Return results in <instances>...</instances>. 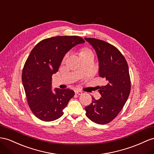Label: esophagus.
<instances>
[{
    "mask_svg": "<svg viewBox=\"0 0 154 154\" xmlns=\"http://www.w3.org/2000/svg\"><path fill=\"white\" fill-rule=\"evenodd\" d=\"M75 92L76 94H78V95H82V92L79 90H76L75 91Z\"/></svg>",
    "mask_w": 154,
    "mask_h": 154,
    "instance_id": "34e87169",
    "label": "esophagus"
}]
</instances>
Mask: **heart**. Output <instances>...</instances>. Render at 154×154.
Instances as JSON below:
<instances>
[{
	"label": "heart",
	"mask_w": 154,
	"mask_h": 154,
	"mask_svg": "<svg viewBox=\"0 0 154 154\" xmlns=\"http://www.w3.org/2000/svg\"><path fill=\"white\" fill-rule=\"evenodd\" d=\"M92 53L91 51H90V49H83L81 51V52L80 53V55L87 54V53Z\"/></svg>",
	"instance_id": "b5f03b06"
}]
</instances>
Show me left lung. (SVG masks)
<instances>
[{
    "label": "left lung",
    "instance_id": "1",
    "mask_svg": "<svg viewBox=\"0 0 154 154\" xmlns=\"http://www.w3.org/2000/svg\"><path fill=\"white\" fill-rule=\"evenodd\" d=\"M95 50L99 61V75L106 85L99 88L101 97H92L91 104L86 107V115L98 124L111 122L127 101L131 90L128 63L115 46L96 38H85Z\"/></svg>",
    "mask_w": 154,
    "mask_h": 154
}]
</instances>
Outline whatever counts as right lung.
Here are the masks:
<instances>
[{"mask_svg":"<svg viewBox=\"0 0 154 154\" xmlns=\"http://www.w3.org/2000/svg\"><path fill=\"white\" fill-rule=\"evenodd\" d=\"M76 36H56L43 39L31 51L22 72V82L31 111L39 120L51 122L63 115L75 92L68 88L52 91V75L56 73L65 54L84 43Z\"/></svg>","mask_w":154,"mask_h":154,"instance_id":"obj_1","label":"right lung"}]
</instances>
